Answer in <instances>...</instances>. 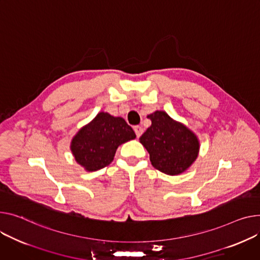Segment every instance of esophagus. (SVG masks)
I'll list each match as a JSON object with an SVG mask.
<instances>
[{"mask_svg":"<svg viewBox=\"0 0 260 260\" xmlns=\"http://www.w3.org/2000/svg\"><path fill=\"white\" fill-rule=\"evenodd\" d=\"M134 131H135V133H136L137 138H139V137L142 135V133H143V128H142L141 126H139V125H136V126L134 127Z\"/></svg>","mask_w":260,"mask_h":260,"instance_id":"esophagus-1","label":"esophagus"}]
</instances>
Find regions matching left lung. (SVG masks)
Here are the masks:
<instances>
[{"mask_svg":"<svg viewBox=\"0 0 260 260\" xmlns=\"http://www.w3.org/2000/svg\"><path fill=\"white\" fill-rule=\"evenodd\" d=\"M147 118L151 125L139 140L149 153L151 165L169 176L183 174L198 158V137L164 111H155Z\"/></svg>","mask_w":260,"mask_h":260,"instance_id":"obj_1","label":"left lung"}]
</instances>
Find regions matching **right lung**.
Listing matches in <instances>:
<instances>
[{"mask_svg":"<svg viewBox=\"0 0 260 260\" xmlns=\"http://www.w3.org/2000/svg\"><path fill=\"white\" fill-rule=\"evenodd\" d=\"M135 138V132L123 118L100 112L74 136L71 151L86 171H96L112 163L119 145Z\"/></svg>","mask_w":260,"mask_h":260,"instance_id":"add662e5","label":"right lung"}]
</instances>
